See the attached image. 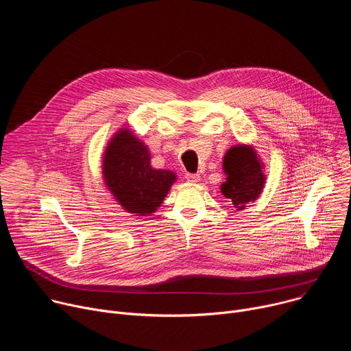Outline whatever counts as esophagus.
I'll return each instance as SVG.
<instances>
[{
    "label": "esophagus",
    "instance_id": "1",
    "mask_svg": "<svg viewBox=\"0 0 351 351\" xmlns=\"http://www.w3.org/2000/svg\"><path fill=\"white\" fill-rule=\"evenodd\" d=\"M186 179L191 183H198L199 182V175L198 173H186Z\"/></svg>",
    "mask_w": 351,
    "mask_h": 351
}]
</instances>
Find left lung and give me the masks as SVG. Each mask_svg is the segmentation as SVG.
<instances>
[{"label":"left lung","instance_id":"1","mask_svg":"<svg viewBox=\"0 0 351 351\" xmlns=\"http://www.w3.org/2000/svg\"><path fill=\"white\" fill-rule=\"evenodd\" d=\"M223 171L228 175L222 183V194L239 211L256 202L265 183L263 165L252 145L239 144L228 149L223 158Z\"/></svg>","mask_w":351,"mask_h":351}]
</instances>
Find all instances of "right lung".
Segmentation results:
<instances>
[{
    "label": "right lung",
    "instance_id": "add662e5",
    "mask_svg": "<svg viewBox=\"0 0 351 351\" xmlns=\"http://www.w3.org/2000/svg\"><path fill=\"white\" fill-rule=\"evenodd\" d=\"M147 145L129 129L115 133L104 153L103 173L117 202L136 215H149L162 204L176 175L154 169Z\"/></svg>",
    "mask_w": 351,
    "mask_h": 351
}]
</instances>
